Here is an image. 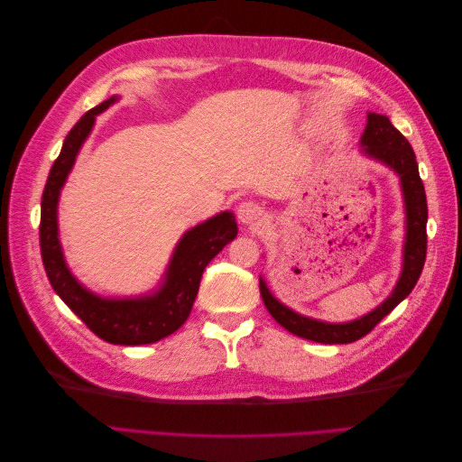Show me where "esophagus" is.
Returning a JSON list of instances; mask_svg holds the SVG:
<instances>
[{"label": "esophagus", "mask_w": 462, "mask_h": 462, "mask_svg": "<svg viewBox=\"0 0 462 462\" xmlns=\"http://www.w3.org/2000/svg\"><path fill=\"white\" fill-rule=\"evenodd\" d=\"M263 216V208L254 200H245L241 206L236 208V217L243 223V226H254Z\"/></svg>", "instance_id": "1"}]
</instances>
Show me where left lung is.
Instances as JSON below:
<instances>
[{"mask_svg": "<svg viewBox=\"0 0 462 462\" xmlns=\"http://www.w3.org/2000/svg\"><path fill=\"white\" fill-rule=\"evenodd\" d=\"M360 146L365 156L382 162L389 170H393L401 179L402 202H404V216H407V233H404L402 245V270L401 277L393 289V292L374 309L372 312L360 316L353 321L345 324H329V321H319L314 318H306L289 306L279 302L260 277V295L265 304V309L273 316L277 324H282L292 335H299L302 339L337 345V343H353L360 337H365L380 321L395 309V306L411 295L418 277L422 273L426 262V223H428V204H426V190L424 183L418 173V163L414 150L409 144L389 117L380 114H368V123L365 134L360 136Z\"/></svg>", "mask_w": 462, "mask_h": 462, "instance_id": "left-lung-1", "label": "left lung"}]
</instances>
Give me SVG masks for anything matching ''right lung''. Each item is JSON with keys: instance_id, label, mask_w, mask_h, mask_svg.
I'll list each match as a JSON object with an SVG mask.
<instances>
[{"instance_id": "add662e5", "label": "right lung", "mask_w": 462, "mask_h": 462, "mask_svg": "<svg viewBox=\"0 0 462 462\" xmlns=\"http://www.w3.org/2000/svg\"><path fill=\"white\" fill-rule=\"evenodd\" d=\"M117 100V96H111L109 100L87 111L65 136L63 148L51 165L42 194L40 253L53 291L92 333L114 345H150L175 333L185 324L199 295L206 265L235 239L239 229L231 212H221L189 229L175 246L162 287L152 295L104 299L77 282V277L67 268L60 243V194L73 170L80 146L85 144L94 127L96 116H100Z\"/></svg>"}]
</instances>
